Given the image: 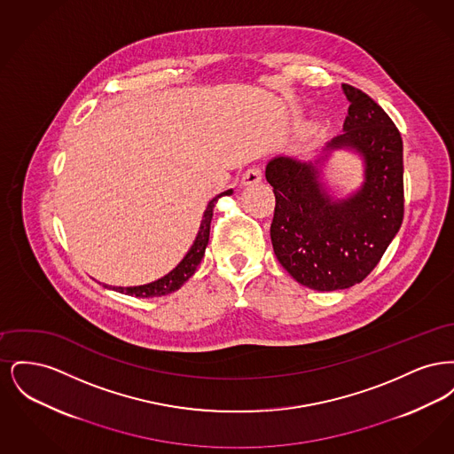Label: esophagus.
Wrapping results in <instances>:
<instances>
[{
    "instance_id": "obj_1",
    "label": "esophagus",
    "mask_w": 454,
    "mask_h": 454,
    "mask_svg": "<svg viewBox=\"0 0 454 454\" xmlns=\"http://www.w3.org/2000/svg\"><path fill=\"white\" fill-rule=\"evenodd\" d=\"M262 182V170L254 167V168H248L247 172L243 173L241 176V185L243 187H250V185H257Z\"/></svg>"
}]
</instances>
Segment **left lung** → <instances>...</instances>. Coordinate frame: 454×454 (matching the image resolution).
<instances>
[{
	"label": "left lung",
	"mask_w": 454,
	"mask_h": 454,
	"mask_svg": "<svg viewBox=\"0 0 454 454\" xmlns=\"http://www.w3.org/2000/svg\"><path fill=\"white\" fill-rule=\"evenodd\" d=\"M342 91L350 104L344 132L313 160L281 154L265 168L276 195L274 254L293 279L315 291L363 281L403 221L402 136L364 91L350 85H342ZM335 151L354 152L364 163L362 185L346 196L332 195L324 178Z\"/></svg>",
	"instance_id": "left-lung-1"
}]
</instances>
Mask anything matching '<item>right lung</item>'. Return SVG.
<instances>
[{"mask_svg":"<svg viewBox=\"0 0 454 454\" xmlns=\"http://www.w3.org/2000/svg\"><path fill=\"white\" fill-rule=\"evenodd\" d=\"M233 194V189H228L216 197H213L207 202V207L202 215V221L197 231L192 247L189 248V252L185 254V257L176 263V267L172 269L167 276L156 279V281L148 282V284H141V286H129V287H121V286H108L104 284L107 289H114L117 293L122 294H129V296H136V298H154V296H165L170 294L173 291L180 289L185 282L189 281L194 276L197 270V265L200 263V260L204 257L206 247L209 243V230H211V219H213V207L217 202L219 197L223 195Z\"/></svg>","mask_w":454,"mask_h":454,"instance_id":"right-lung-1","label":"right lung"}]
</instances>
